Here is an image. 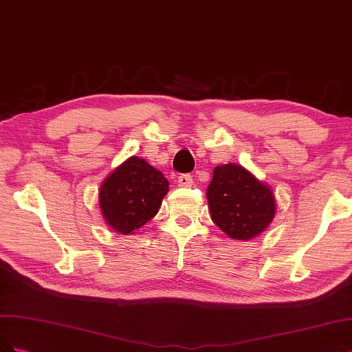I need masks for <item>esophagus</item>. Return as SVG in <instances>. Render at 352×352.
Instances as JSON below:
<instances>
[{
    "instance_id": "34e87169",
    "label": "esophagus",
    "mask_w": 352,
    "mask_h": 352,
    "mask_svg": "<svg viewBox=\"0 0 352 352\" xmlns=\"http://www.w3.org/2000/svg\"><path fill=\"white\" fill-rule=\"evenodd\" d=\"M178 184L181 187H190L192 184V178L190 174H181L178 177Z\"/></svg>"
}]
</instances>
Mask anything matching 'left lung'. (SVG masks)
<instances>
[{
    "instance_id": "1",
    "label": "left lung",
    "mask_w": 352,
    "mask_h": 352,
    "mask_svg": "<svg viewBox=\"0 0 352 352\" xmlns=\"http://www.w3.org/2000/svg\"><path fill=\"white\" fill-rule=\"evenodd\" d=\"M212 221L234 240H250L275 217V197L240 165H221L206 191Z\"/></svg>"
}]
</instances>
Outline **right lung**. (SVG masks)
Masks as SVG:
<instances>
[{
    "instance_id": "add662e5",
    "label": "right lung",
    "mask_w": 352,
    "mask_h": 352,
    "mask_svg": "<svg viewBox=\"0 0 352 352\" xmlns=\"http://www.w3.org/2000/svg\"><path fill=\"white\" fill-rule=\"evenodd\" d=\"M168 186L161 171L131 156L109 174L99 190L102 217L112 230L131 234L157 213Z\"/></svg>"
}]
</instances>
